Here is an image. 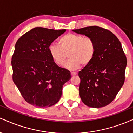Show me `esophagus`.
I'll use <instances>...</instances> for the list:
<instances>
[{
  "label": "esophagus",
  "instance_id": "obj_1",
  "mask_svg": "<svg viewBox=\"0 0 133 133\" xmlns=\"http://www.w3.org/2000/svg\"><path fill=\"white\" fill-rule=\"evenodd\" d=\"M76 74H77V73H76V72H71V76H75V75H76Z\"/></svg>",
  "mask_w": 133,
  "mask_h": 133
}]
</instances>
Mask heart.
Returning <instances> with one entry per match:
<instances>
[{
  "mask_svg": "<svg viewBox=\"0 0 133 133\" xmlns=\"http://www.w3.org/2000/svg\"><path fill=\"white\" fill-rule=\"evenodd\" d=\"M59 45L52 43L49 46V52L56 64L62 65L68 58L70 59L65 67L70 70H77L81 65L91 63L96 54V44L90 37L68 33L61 38Z\"/></svg>",
  "mask_w": 133,
  "mask_h": 133,
  "instance_id": "heart-1",
  "label": "heart"
}]
</instances>
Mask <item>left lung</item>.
<instances>
[{"instance_id": "obj_1", "label": "left lung", "mask_w": 133, "mask_h": 133, "mask_svg": "<svg viewBox=\"0 0 133 133\" xmlns=\"http://www.w3.org/2000/svg\"><path fill=\"white\" fill-rule=\"evenodd\" d=\"M73 31L92 38L96 47L94 59L78 74L81 99L91 108L106 106L115 99L124 82L127 59L121 44L103 27L89 26Z\"/></svg>"}]
</instances>
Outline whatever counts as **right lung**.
<instances>
[{"instance_id":"obj_1","label":"right lung","mask_w":133,"mask_h":133,"mask_svg":"<svg viewBox=\"0 0 133 133\" xmlns=\"http://www.w3.org/2000/svg\"><path fill=\"white\" fill-rule=\"evenodd\" d=\"M65 31L35 27L17 41L11 61L12 79L30 104L41 108L54 105L71 79L69 71L58 66L49 52L50 44Z\"/></svg>"}]
</instances>
